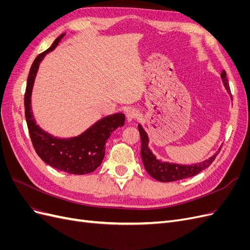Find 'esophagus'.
<instances>
[{
    "mask_svg": "<svg viewBox=\"0 0 250 250\" xmlns=\"http://www.w3.org/2000/svg\"><path fill=\"white\" fill-rule=\"evenodd\" d=\"M138 116H139V112L134 108H130L126 111V120L128 122H132V121H134L138 118Z\"/></svg>",
    "mask_w": 250,
    "mask_h": 250,
    "instance_id": "esophagus-1",
    "label": "esophagus"
}]
</instances>
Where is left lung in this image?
Masks as SVG:
<instances>
[{"label":"left lung","instance_id":"1","mask_svg":"<svg viewBox=\"0 0 250 250\" xmlns=\"http://www.w3.org/2000/svg\"><path fill=\"white\" fill-rule=\"evenodd\" d=\"M221 79L225 88L228 89L229 94H230V88L229 86L228 78H226V73L224 70L221 73ZM138 127H139L140 137L142 141L141 156H142L143 164L145 166V169L148 172L149 175L158 181H162V183H170V181H176L184 178L195 176L196 174H198L202 170L209 167V165L214 162L216 156L219 153V151L221 149V148L219 149L218 152L215 153L211 157H209L208 160L204 161L202 163L190 165V166L161 162L160 160H157L155 155L152 153V151H151L148 147L149 139L146 131L143 129V127L141 125H139Z\"/></svg>","mask_w":250,"mask_h":250}]
</instances>
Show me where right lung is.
Listing matches in <instances>:
<instances>
[{
	"label": "right lung",
	"instance_id": "1",
	"mask_svg": "<svg viewBox=\"0 0 250 250\" xmlns=\"http://www.w3.org/2000/svg\"><path fill=\"white\" fill-rule=\"evenodd\" d=\"M64 33L58 36L52 46L37 56L30 69L25 93V117L33 147L42 160L51 167L65 173L83 175L95 171L105 154V143L112 131L124 125L125 116L115 113L90 126L78 137L59 139L43 131L36 124L31 109V94L40 63L47 53L56 48Z\"/></svg>",
	"mask_w": 250,
	"mask_h": 250
}]
</instances>
